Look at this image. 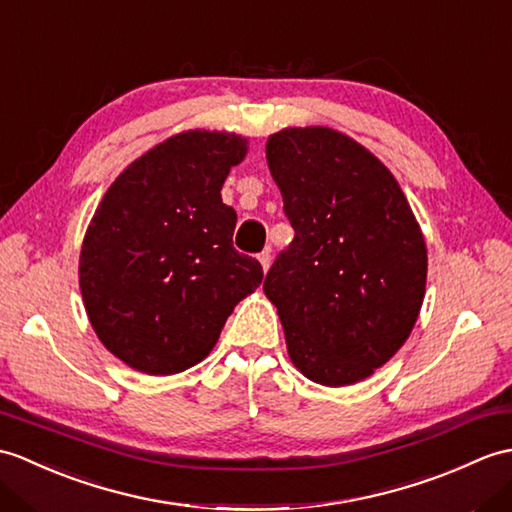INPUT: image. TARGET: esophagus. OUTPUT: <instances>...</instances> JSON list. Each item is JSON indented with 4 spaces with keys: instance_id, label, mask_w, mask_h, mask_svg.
Instances as JSON below:
<instances>
[{
    "instance_id": "34e87169",
    "label": "esophagus",
    "mask_w": 512,
    "mask_h": 512,
    "mask_svg": "<svg viewBox=\"0 0 512 512\" xmlns=\"http://www.w3.org/2000/svg\"><path fill=\"white\" fill-rule=\"evenodd\" d=\"M257 259H259V264H261V268H264V272H268V268H270V251H261L259 255H257Z\"/></svg>"
}]
</instances>
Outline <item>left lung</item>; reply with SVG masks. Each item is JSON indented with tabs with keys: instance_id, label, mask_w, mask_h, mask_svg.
Masks as SVG:
<instances>
[{
	"instance_id": "left-lung-1",
	"label": "left lung",
	"mask_w": 512,
	"mask_h": 512,
	"mask_svg": "<svg viewBox=\"0 0 512 512\" xmlns=\"http://www.w3.org/2000/svg\"><path fill=\"white\" fill-rule=\"evenodd\" d=\"M294 240L264 281L292 364L329 388L382 368L412 334L427 248L397 178L329 126H288L266 141Z\"/></svg>"
}]
</instances>
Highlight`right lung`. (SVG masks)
<instances>
[{
  "label": "right lung",
  "mask_w": 512,
  "mask_h": 512,
  "mask_svg": "<svg viewBox=\"0 0 512 512\" xmlns=\"http://www.w3.org/2000/svg\"><path fill=\"white\" fill-rule=\"evenodd\" d=\"M248 139L183 130L115 178L80 248L78 283L95 336L146 375H174L216 347L233 307L264 279L237 253L220 189Z\"/></svg>",
  "instance_id": "right-lung-1"
}]
</instances>
